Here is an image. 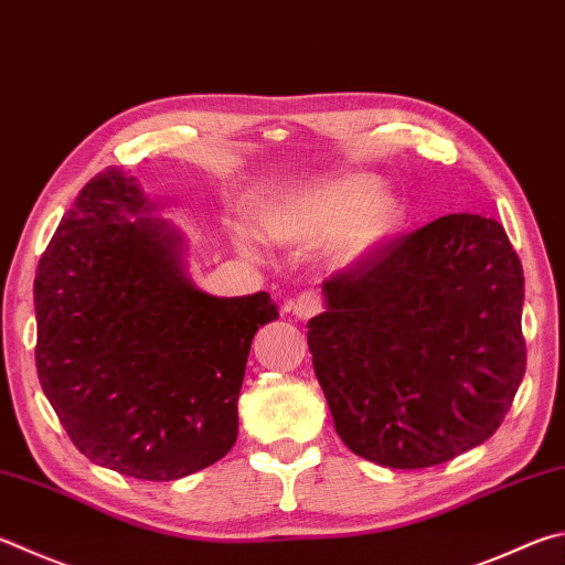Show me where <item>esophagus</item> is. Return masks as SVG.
<instances>
[{"instance_id":"esophagus-1","label":"esophagus","mask_w":565,"mask_h":565,"mask_svg":"<svg viewBox=\"0 0 565 565\" xmlns=\"http://www.w3.org/2000/svg\"><path fill=\"white\" fill-rule=\"evenodd\" d=\"M291 311H294L296 318H301V321H309V318H313V316H318V313L323 311L321 296L313 294V291L299 294L294 299V303H291Z\"/></svg>"}]
</instances>
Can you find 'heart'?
<instances>
[{"instance_id": "obj_1", "label": "heart", "mask_w": 565, "mask_h": 565, "mask_svg": "<svg viewBox=\"0 0 565 565\" xmlns=\"http://www.w3.org/2000/svg\"><path fill=\"white\" fill-rule=\"evenodd\" d=\"M397 202L371 175H338L296 182L266 204L259 227L266 239L294 249L326 252L338 266L371 256L395 232Z\"/></svg>"}]
</instances>
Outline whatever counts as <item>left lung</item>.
I'll list each match as a JSON object with an SVG mask.
<instances>
[{"mask_svg": "<svg viewBox=\"0 0 565 565\" xmlns=\"http://www.w3.org/2000/svg\"><path fill=\"white\" fill-rule=\"evenodd\" d=\"M313 371L345 447L390 469L497 433L526 373L524 269L504 227L447 214L323 281Z\"/></svg>", "mask_w": 565, "mask_h": 565, "instance_id": "obj_1", "label": "left lung"}]
</instances>
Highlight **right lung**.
Here are the masks:
<instances>
[{"label":"right lung","instance_id":"right-lung-1","mask_svg":"<svg viewBox=\"0 0 565 565\" xmlns=\"http://www.w3.org/2000/svg\"><path fill=\"white\" fill-rule=\"evenodd\" d=\"M152 210L118 168L78 192L39 259L36 373L81 455L172 481L237 443L252 338L279 311L266 291H200L182 237Z\"/></svg>","mask_w":565,"mask_h":565}]
</instances>
